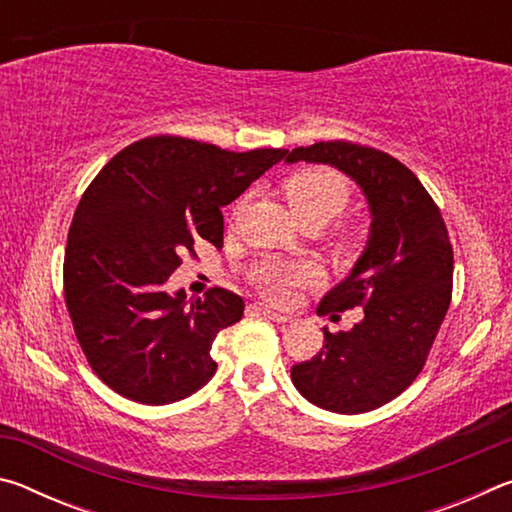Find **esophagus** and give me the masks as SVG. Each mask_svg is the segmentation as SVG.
<instances>
[{"instance_id":"esophagus-1","label":"esophagus","mask_w":512,"mask_h":512,"mask_svg":"<svg viewBox=\"0 0 512 512\" xmlns=\"http://www.w3.org/2000/svg\"><path fill=\"white\" fill-rule=\"evenodd\" d=\"M253 309L257 311V314H262V316H266V318H271V320H275V323H291V316H287V314H280V311H273L271 307H264V305H253Z\"/></svg>"}]
</instances>
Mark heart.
<instances>
[{
  "instance_id": "obj_1",
  "label": "heart",
  "mask_w": 512,
  "mask_h": 512,
  "mask_svg": "<svg viewBox=\"0 0 512 512\" xmlns=\"http://www.w3.org/2000/svg\"><path fill=\"white\" fill-rule=\"evenodd\" d=\"M291 212L296 219H323L325 223L339 216L350 201V187L339 171L332 169H305L293 173L284 183ZM316 277L314 268L305 264L264 262L253 271L255 289L271 302H287L300 284H307Z\"/></svg>"
}]
</instances>
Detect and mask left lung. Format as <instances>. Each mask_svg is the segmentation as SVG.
<instances>
[{
    "label": "left lung",
    "instance_id": "left-lung-1",
    "mask_svg": "<svg viewBox=\"0 0 512 512\" xmlns=\"http://www.w3.org/2000/svg\"><path fill=\"white\" fill-rule=\"evenodd\" d=\"M287 162L343 171L361 187L372 216L368 244L318 314L363 305L350 332L325 327L314 359L291 368L293 386L325 411L366 413L395 400L420 375L452 300L454 250L438 205L400 160L345 140L287 151Z\"/></svg>",
    "mask_w": 512,
    "mask_h": 512
}]
</instances>
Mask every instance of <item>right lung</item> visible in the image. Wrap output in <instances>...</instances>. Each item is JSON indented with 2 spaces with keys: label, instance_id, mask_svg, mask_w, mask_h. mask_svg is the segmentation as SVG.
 <instances>
[{
  "label": "right lung",
  "instance_id": "add662e5",
  "mask_svg": "<svg viewBox=\"0 0 512 512\" xmlns=\"http://www.w3.org/2000/svg\"><path fill=\"white\" fill-rule=\"evenodd\" d=\"M284 155L155 135L119 151L85 189L67 235L65 302L83 354L112 391L158 406L214 377L212 343L244 316V300L210 289L187 305L164 284L194 241L223 246L221 207Z\"/></svg>",
  "mask_w": 512,
  "mask_h": 512
}]
</instances>
